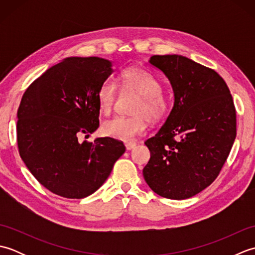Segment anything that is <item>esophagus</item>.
Masks as SVG:
<instances>
[{
    "mask_svg": "<svg viewBox=\"0 0 255 255\" xmlns=\"http://www.w3.org/2000/svg\"><path fill=\"white\" fill-rule=\"evenodd\" d=\"M125 145H126V149H127L128 151H130V150H132L134 147H136L137 144L134 143V142H128V143H126Z\"/></svg>",
    "mask_w": 255,
    "mask_h": 255,
    "instance_id": "34e87169",
    "label": "esophagus"
}]
</instances>
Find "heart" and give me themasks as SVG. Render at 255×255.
<instances>
[{
    "mask_svg": "<svg viewBox=\"0 0 255 255\" xmlns=\"http://www.w3.org/2000/svg\"><path fill=\"white\" fill-rule=\"evenodd\" d=\"M121 86L139 94L133 106V116H115L104 122L102 131L107 137L124 142H130L142 134L147 128L148 119L159 122L171 111V100L161 92V83L154 75L142 68L131 67L124 70L119 77ZM117 95V85L107 79L97 91V102L103 113H110Z\"/></svg>",
    "mask_w": 255,
    "mask_h": 255,
    "instance_id": "obj_1",
    "label": "heart"
}]
</instances>
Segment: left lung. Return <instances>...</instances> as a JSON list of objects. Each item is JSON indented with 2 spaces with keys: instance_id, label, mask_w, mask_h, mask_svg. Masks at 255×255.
Returning a JSON list of instances; mask_svg holds the SVG:
<instances>
[{
  "instance_id": "8db88e82",
  "label": "left lung",
  "mask_w": 255,
  "mask_h": 255,
  "mask_svg": "<svg viewBox=\"0 0 255 255\" xmlns=\"http://www.w3.org/2000/svg\"><path fill=\"white\" fill-rule=\"evenodd\" d=\"M149 64L169 80L174 103L144 142L151 156L143 177L160 196L186 199L209 186L228 158L236 139L234 100L217 72L192 59L152 56Z\"/></svg>"
}]
</instances>
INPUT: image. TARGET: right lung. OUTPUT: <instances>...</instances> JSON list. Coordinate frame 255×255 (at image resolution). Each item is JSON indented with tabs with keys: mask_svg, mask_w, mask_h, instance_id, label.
Here are the masks:
<instances>
[{
	"mask_svg": "<svg viewBox=\"0 0 255 255\" xmlns=\"http://www.w3.org/2000/svg\"><path fill=\"white\" fill-rule=\"evenodd\" d=\"M114 72L100 57H70L34 81L17 112L21 160L36 180L53 194L84 198L110 176L125 145L104 137L80 141L100 126L97 91Z\"/></svg>",
	"mask_w": 255,
	"mask_h": 255,
	"instance_id": "1",
	"label": "right lung"
}]
</instances>
